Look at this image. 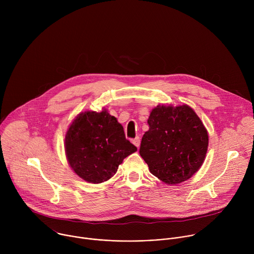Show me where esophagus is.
I'll use <instances>...</instances> for the list:
<instances>
[{
	"mask_svg": "<svg viewBox=\"0 0 254 254\" xmlns=\"http://www.w3.org/2000/svg\"><path fill=\"white\" fill-rule=\"evenodd\" d=\"M132 143L134 144V146H135L136 148H139V144H140L139 137H138V136H136L135 138H133V139H132Z\"/></svg>",
	"mask_w": 254,
	"mask_h": 254,
	"instance_id": "34e87169",
	"label": "esophagus"
}]
</instances>
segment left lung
I'll list each match as a JSON object with an SVG mask.
<instances>
[{"label":"left lung","mask_w":254,"mask_h":254,"mask_svg":"<svg viewBox=\"0 0 254 254\" xmlns=\"http://www.w3.org/2000/svg\"><path fill=\"white\" fill-rule=\"evenodd\" d=\"M139 155L150 172L168 185L189 180L203 165L208 151V131L187 104H159L148 119Z\"/></svg>","instance_id":"obj_1"}]
</instances>
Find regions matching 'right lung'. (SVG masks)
Returning <instances> with one entry per match:
<instances>
[{
    "label": "right lung",
    "mask_w": 254,
    "mask_h": 254,
    "mask_svg": "<svg viewBox=\"0 0 254 254\" xmlns=\"http://www.w3.org/2000/svg\"><path fill=\"white\" fill-rule=\"evenodd\" d=\"M64 147L70 168L91 184L110 180L124 159L136 152L123 126L106 108L77 115L65 133Z\"/></svg>",
    "instance_id": "right-lung-1"
}]
</instances>
